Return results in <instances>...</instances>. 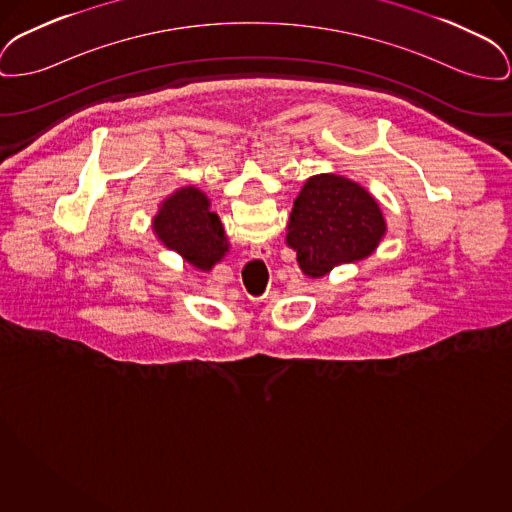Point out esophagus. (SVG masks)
Wrapping results in <instances>:
<instances>
[{
  "label": "esophagus",
  "instance_id": "1",
  "mask_svg": "<svg viewBox=\"0 0 512 512\" xmlns=\"http://www.w3.org/2000/svg\"><path fill=\"white\" fill-rule=\"evenodd\" d=\"M257 255H259L261 259L269 257V255H271V247H269V245H259V249H257Z\"/></svg>",
  "mask_w": 512,
  "mask_h": 512
}]
</instances>
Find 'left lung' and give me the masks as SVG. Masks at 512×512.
<instances>
[{"label": "left lung", "instance_id": "8db88e82", "mask_svg": "<svg viewBox=\"0 0 512 512\" xmlns=\"http://www.w3.org/2000/svg\"><path fill=\"white\" fill-rule=\"evenodd\" d=\"M387 232L377 201L360 183L319 174L305 181L290 214L286 243L301 272L321 278L344 263L369 257Z\"/></svg>", "mask_w": 512, "mask_h": 512}]
</instances>
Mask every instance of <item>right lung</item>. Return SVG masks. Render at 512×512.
I'll return each instance as SVG.
<instances>
[{"instance_id": "obj_1", "label": "right lung", "mask_w": 512, "mask_h": 512, "mask_svg": "<svg viewBox=\"0 0 512 512\" xmlns=\"http://www.w3.org/2000/svg\"><path fill=\"white\" fill-rule=\"evenodd\" d=\"M152 230L168 249L201 271H211L228 253L220 218L211 211L209 197L197 187H181L162 201Z\"/></svg>"}]
</instances>
